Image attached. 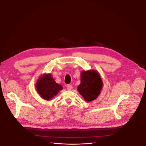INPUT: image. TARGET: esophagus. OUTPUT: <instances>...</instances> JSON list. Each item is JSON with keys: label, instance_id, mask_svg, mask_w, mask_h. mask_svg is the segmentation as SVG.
<instances>
[{"label": "esophagus", "instance_id": "obj_1", "mask_svg": "<svg viewBox=\"0 0 146 146\" xmlns=\"http://www.w3.org/2000/svg\"><path fill=\"white\" fill-rule=\"evenodd\" d=\"M66 87H67V89L69 90H70L72 89V86L71 84H67Z\"/></svg>", "mask_w": 146, "mask_h": 146}]
</instances>
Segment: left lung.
I'll list each match as a JSON object with an SVG mask.
<instances>
[{
  "instance_id": "obj_1",
  "label": "left lung",
  "mask_w": 146,
  "mask_h": 146,
  "mask_svg": "<svg viewBox=\"0 0 146 146\" xmlns=\"http://www.w3.org/2000/svg\"><path fill=\"white\" fill-rule=\"evenodd\" d=\"M102 86L101 77L96 71H83L81 74V83L77 90L85 100L91 102L98 98Z\"/></svg>"
}]
</instances>
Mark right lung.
Here are the masks:
<instances>
[{
    "instance_id": "right-lung-1",
    "label": "right lung",
    "mask_w": 146,
    "mask_h": 146,
    "mask_svg": "<svg viewBox=\"0 0 146 146\" xmlns=\"http://www.w3.org/2000/svg\"><path fill=\"white\" fill-rule=\"evenodd\" d=\"M36 84V89L38 94L42 98L47 100L52 99L63 89L61 85L55 82L50 74L44 75Z\"/></svg>"
}]
</instances>
